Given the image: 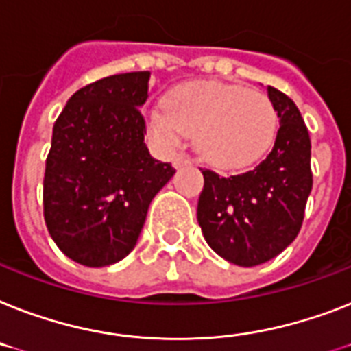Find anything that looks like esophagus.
Masks as SVG:
<instances>
[{
  "label": "esophagus",
  "mask_w": 351,
  "mask_h": 351,
  "mask_svg": "<svg viewBox=\"0 0 351 351\" xmlns=\"http://www.w3.org/2000/svg\"><path fill=\"white\" fill-rule=\"evenodd\" d=\"M191 162H193V160H191L189 156H185V155H178V156H175V158H173V166H175V167L189 166Z\"/></svg>",
  "instance_id": "obj_1"
}]
</instances>
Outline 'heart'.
I'll return each instance as SVG.
<instances>
[{"label":"heart","instance_id":"heart-1","mask_svg":"<svg viewBox=\"0 0 351 351\" xmlns=\"http://www.w3.org/2000/svg\"><path fill=\"white\" fill-rule=\"evenodd\" d=\"M276 128L278 113L265 93L216 81L180 84L147 113V130L164 149L195 136L202 158L221 169L258 160Z\"/></svg>","mask_w":351,"mask_h":351}]
</instances>
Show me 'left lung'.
Returning <instances> with one entry per match:
<instances>
[{"label": "left lung", "instance_id": "1", "mask_svg": "<svg viewBox=\"0 0 351 351\" xmlns=\"http://www.w3.org/2000/svg\"><path fill=\"white\" fill-rule=\"evenodd\" d=\"M267 93L279 117L267 158L232 176L202 169L196 216L204 238L216 254L240 267L265 263L295 240L314 182L310 135L298 106L276 88Z\"/></svg>", "mask_w": 351, "mask_h": 351}]
</instances>
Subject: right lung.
Segmentation results:
<instances>
[{
    "label": "right lung",
    "instance_id": "add662e5",
    "mask_svg": "<svg viewBox=\"0 0 351 351\" xmlns=\"http://www.w3.org/2000/svg\"><path fill=\"white\" fill-rule=\"evenodd\" d=\"M149 72L110 75L77 90L53 124L43 180V215L56 245L75 263L126 258L147 207L171 180V164L144 144Z\"/></svg>",
    "mask_w": 351,
    "mask_h": 351
}]
</instances>
